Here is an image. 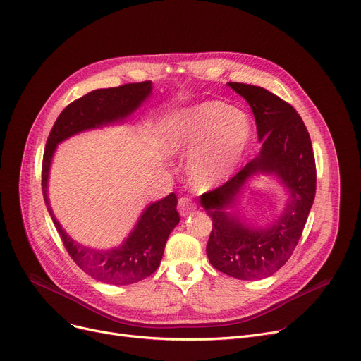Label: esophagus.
Wrapping results in <instances>:
<instances>
[{"label":"esophagus","mask_w":361,"mask_h":361,"mask_svg":"<svg viewBox=\"0 0 361 361\" xmlns=\"http://www.w3.org/2000/svg\"><path fill=\"white\" fill-rule=\"evenodd\" d=\"M196 209V205L193 203V200L190 199V197H181L180 200H178V212L183 215V216H185V215H189L192 211H195Z\"/></svg>","instance_id":"1"}]
</instances>
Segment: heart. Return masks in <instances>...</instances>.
<instances>
[{
    "label": "heart",
    "instance_id": "1",
    "mask_svg": "<svg viewBox=\"0 0 361 361\" xmlns=\"http://www.w3.org/2000/svg\"><path fill=\"white\" fill-rule=\"evenodd\" d=\"M252 122L230 104L209 100L176 112L166 123L171 152H192L189 176L200 189L227 180L249 147Z\"/></svg>",
    "mask_w": 361,
    "mask_h": 361
}]
</instances>
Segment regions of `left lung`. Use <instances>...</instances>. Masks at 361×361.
Here are the masks:
<instances>
[{"label":"left lung","mask_w":361,"mask_h":361,"mask_svg":"<svg viewBox=\"0 0 361 361\" xmlns=\"http://www.w3.org/2000/svg\"><path fill=\"white\" fill-rule=\"evenodd\" d=\"M249 103L262 143L255 159L223 185L200 196L212 218L207 254L212 267L240 280H257L283 267L301 239L316 196V161L311 138L295 109L265 88L228 82ZM257 173L274 175L288 192L284 212L267 228L242 224L228 209L243 185Z\"/></svg>","instance_id":"left-lung-1"}]
</instances>
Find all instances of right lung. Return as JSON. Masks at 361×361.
Wrapping results in <instances>:
<instances>
[{
	"instance_id": "1",
	"label": "right lung",
	"mask_w": 361,
	"mask_h": 361,
	"mask_svg": "<svg viewBox=\"0 0 361 361\" xmlns=\"http://www.w3.org/2000/svg\"><path fill=\"white\" fill-rule=\"evenodd\" d=\"M152 82L125 84L94 90L72 102L56 119L47 140L42 159V195L47 209L71 258L78 267L109 285H131L149 277L159 267L169 233L180 223L177 196L153 202L143 211L130 236L118 247L100 250L78 243L60 226L49 200V174L56 147L63 140L103 125L122 122L150 96Z\"/></svg>"
}]
</instances>
